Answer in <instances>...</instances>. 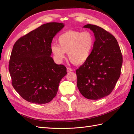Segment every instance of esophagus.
<instances>
[{"label":"esophagus","mask_w":134,"mask_h":134,"mask_svg":"<svg viewBox=\"0 0 134 134\" xmlns=\"http://www.w3.org/2000/svg\"><path fill=\"white\" fill-rule=\"evenodd\" d=\"M72 71V70L71 69V68H67V72H71Z\"/></svg>","instance_id":"esophagus-1"}]
</instances>
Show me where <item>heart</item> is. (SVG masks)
Here are the masks:
<instances>
[{
	"instance_id": "b5f03b06",
	"label": "heart",
	"mask_w": 134,
	"mask_h": 134,
	"mask_svg": "<svg viewBox=\"0 0 134 134\" xmlns=\"http://www.w3.org/2000/svg\"><path fill=\"white\" fill-rule=\"evenodd\" d=\"M94 42L95 38L91 32L70 30L61 35L58 38L59 45L52 44L50 50L57 62H62L68 52L70 62L80 65L90 59Z\"/></svg>"
}]
</instances>
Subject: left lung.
Instances as JSON below:
<instances>
[{"instance_id":"8db88e82","label":"left lung","mask_w":134,"mask_h":134,"mask_svg":"<svg viewBox=\"0 0 134 134\" xmlns=\"http://www.w3.org/2000/svg\"><path fill=\"white\" fill-rule=\"evenodd\" d=\"M84 27L93 31L95 42L90 59L76 70L77 87L85 98L99 99L114 89L121 74L122 55L112 34L96 25Z\"/></svg>"}]
</instances>
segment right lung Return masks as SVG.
Listing matches in <instances>:
<instances>
[{
    "mask_svg": "<svg viewBox=\"0 0 134 134\" xmlns=\"http://www.w3.org/2000/svg\"><path fill=\"white\" fill-rule=\"evenodd\" d=\"M64 27L63 23L44 24L14 44L9 63L12 84L28 102H50L57 94L60 80L67 74L66 67L55 63L50 56L52 39Z\"/></svg>",
    "mask_w": 134,
    "mask_h": 134,
    "instance_id": "add662e5",
    "label": "right lung"
}]
</instances>
